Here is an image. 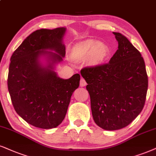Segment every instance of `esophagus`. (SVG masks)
<instances>
[{"label": "esophagus", "mask_w": 156, "mask_h": 156, "mask_svg": "<svg viewBox=\"0 0 156 156\" xmlns=\"http://www.w3.org/2000/svg\"><path fill=\"white\" fill-rule=\"evenodd\" d=\"M87 83H86V81L85 80V79L83 78H81L80 80V86H81V87H84V86H86Z\"/></svg>", "instance_id": "34e87169"}]
</instances>
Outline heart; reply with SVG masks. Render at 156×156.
Instances as JSON below:
<instances>
[{"label": "heart", "instance_id": "obj_1", "mask_svg": "<svg viewBox=\"0 0 156 156\" xmlns=\"http://www.w3.org/2000/svg\"><path fill=\"white\" fill-rule=\"evenodd\" d=\"M109 55V50L106 45L92 39L77 43L73 47L70 52L73 60L80 61L88 58L93 65L104 62Z\"/></svg>", "mask_w": 156, "mask_h": 156}]
</instances>
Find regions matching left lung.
<instances>
[{"label":"left lung","mask_w":156,"mask_h":156,"mask_svg":"<svg viewBox=\"0 0 156 156\" xmlns=\"http://www.w3.org/2000/svg\"><path fill=\"white\" fill-rule=\"evenodd\" d=\"M118 50L109 63L82 69L93 118L105 130L127 127L143 109L148 80L145 62L125 36L113 32Z\"/></svg>","instance_id":"1"}]
</instances>
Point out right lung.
Segmentation results:
<instances>
[{
    "instance_id": "1",
    "label": "right lung",
    "mask_w": 156,
    "mask_h": 156,
    "mask_svg": "<svg viewBox=\"0 0 156 156\" xmlns=\"http://www.w3.org/2000/svg\"><path fill=\"white\" fill-rule=\"evenodd\" d=\"M67 29H41L26 38L11 58L8 88L16 113L27 123L52 129L66 117L80 76L63 79L55 72L63 61Z\"/></svg>"
}]
</instances>
